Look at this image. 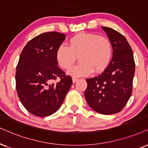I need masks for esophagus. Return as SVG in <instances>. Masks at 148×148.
Wrapping results in <instances>:
<instances>
[{"label": "esophagus", "instance_id": "esophagus-1", "mask_svg": "<svg viewBox=\"0 0 148 148\" xmlns=\"http://www.w3.org/2000/svg\"><path fill=\"white\" fill-rule=\"evenodd\" d=\"M78 80V79L77 78H74V77L72 78V82H73V83H75V82L77 81Z\"/></svg>", "mask_w": 148, "mask_h": 148}]
</instances>
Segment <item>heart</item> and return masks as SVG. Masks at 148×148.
<instances>
[{
	"instance_id": "1",
	"label": "heart",
	"mask_w": 148,
	"mask_h": 148,
	"mask_svg": "<svg viewBox=\"0 0 148 148\" xmlns=\"http://www.w3.org/2000/svg\"><path fill=\"white\" fill-rule=\"evenodd\" d=\"M79 55V64L69 70L68 74L74 77L103 71L109 64L113 56V44L106 36L94 33H82L73 36L68 46L60 44L55 52L58 65L63 70H68Z\"/></svg>"
}]
</instances>
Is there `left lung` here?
Listing matches in <instances>:
<instances>
[{
    "label": "left lung",
    "instance_id": "1",
    "mask_svg": "<svg viewBox=\"0 0 148 148\" xmlns=\"http://www.w3.org/2000/svg\"><path fill=\"white\" fill-rule=\"evenodd\" d=\"M102 28L113 44V57L101 74L86 79L85 97L95 111L111 115L121 111L131 96L135 63L126 37L111 28Z\"/></svg>",
    "mask_w": 148,
    "mask_h": 148
}]
</instances>
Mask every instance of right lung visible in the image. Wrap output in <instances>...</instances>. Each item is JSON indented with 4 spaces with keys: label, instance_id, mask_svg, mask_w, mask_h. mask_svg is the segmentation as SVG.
I'll return each mask as SVG.
<instances>
[{
    "label": "right lung",
    "instance_id": "right-lung-1",
    "mask_svg": "<svg viewBox=\"0 0 148 148\" xmlns=\"http://www.w3.org/2000/svg\"><path fill=\"white\" fill-rule=\"evenodd\" d=\"M65 39L63 33H44L30 40L21 52L16 67L17 93L24 108L35 116L55 113L72 84L55 59L56 50ZM57 77L60 80L53 83Z\"/></svg>",
    "mask_w": 148,
    "mask_h": 148
}]
</instances>
